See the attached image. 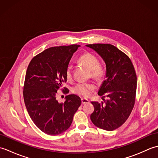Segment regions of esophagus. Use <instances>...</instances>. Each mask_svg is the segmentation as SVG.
Returning <instances> with one entry per match:
<instances>
[{"instance_id":"esophagus-1","label":"esophagus","mask_w":158,"mask_h":158,"mask_svg":"<svg viewBox=\"0 0 158 158\" xmlns=\"http://www.w3.org/2000/svg\"><path fill=\"white\" fill-rule=\"evenodd\" d=\"M89 102V100L87 98H82L81 99L82 104H86V103H88Z\"/></svg>"}]
</instances>
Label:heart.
Masks as SVG:
<instances>
[{
    "label": "heart",
    "mask_w": 158,
    "mask_h": 158,
    "mask_svg": "<svg viewBox=\"0 0 158 158\" xmlns=\"http://www.w3.org/2000/svg\"><path fill=\"white\" fill-rule=\"evenodd\" d=\"M79 61L83 65L92 71V77L95 78H99L102 75V71L98 66L99 62L98 59L91 53H84L79 58ZM66 77L67 79H70L72 77V66H69L66 70ZM95 88L92 83H78L73 88V92L82 97H88L91 94L92 92Z\"/></svg>",
    "instance_id": "1"
}]
</instances>
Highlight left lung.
I'll use <instances>...</instances> for the list:
<instances>
[{
	"label": "left lung",
	"instance_id": "left-lung-1",
	"mask_svg": "<svg viewBox=\"0 0 158 158\" xmlns=\"http://www.w3.org/2000/svg\"><path fill=\"white\" fill-rule=\"evenodd\" d=\"M85 46L95 51L105 62V80L98 94L109 98L105 103L92 102L94 110L90 119L96 127L112 131L125 123L135 105V70L129 57L115 46L100 43Z\"/></svg>",
	"mask_w": 158,
	"mask_h": 158
}]
</instances>
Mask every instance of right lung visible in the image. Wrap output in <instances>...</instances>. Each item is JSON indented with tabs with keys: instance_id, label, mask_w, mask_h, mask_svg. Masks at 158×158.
<instances>
[{
	"instance_id": "obj_1",
	"label": "right lung",
	"mask_w": 158,
	"mask_h": 158,
	"mask_svg": "<svg viewBox=\"0 0 158 158\" xmlns=\"http://www.w3.org/2000/svg\"><path fill=\"white\" fill-rule=\"evenodd\" d=\"M79 47L48 48L35 56L28 66L23 91L25 105L32 122L47 135H58L69 128L81 104L75 94L67 95L64 103L58 102L56 97L66 81V69ZM63 90L69 92L66 88Z\"/></svg>"
}]
</instances>
